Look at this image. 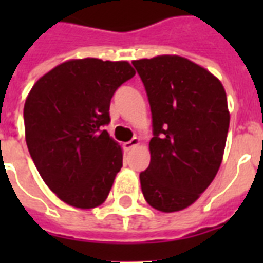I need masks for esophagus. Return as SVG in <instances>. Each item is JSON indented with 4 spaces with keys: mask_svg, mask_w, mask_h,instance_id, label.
Returning a JSON list of instances; mask_svg holds the SVG:
<instances>
[{
    "mask_svg": "<svg viewBox=\"0 0 263 263\" xmlns=\"http://www.w3.org/2000/svg\"><path fill=\"white\" fill-rule=\"evenodd\" d=\"M140 140L138 139V138H132L129 142H127V143H124V150L125 152H131L132 148H135L136 146H139Z\"/></svg>",
    "mask_w": 263,
    "mask_h": 263,
    "instance_id": "1",
    "label": "esophagus"
}]
</instances>
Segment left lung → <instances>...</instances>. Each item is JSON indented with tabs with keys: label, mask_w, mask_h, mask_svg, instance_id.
Returning <instances> with one entry per match:
<instances>
[{
	"label": "left lung",
	"mask_w": 263,
	"mask_h": 263,
	"mask_svg": "<svg viewBox=\"0 0 263 263\" xmlns=\"http://www.w3.org/2000/svg\"><path fill=\"white\" fill-rule=\"evenodd\" d=\"M152 109V160L140 173L146 202L164 213L192 204L220 169L229 128L222 84L180 55L132 61Z\"/></svg>",
	"instance_id": "obj_1"
}]
</instances>
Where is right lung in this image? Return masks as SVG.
I'll use <instances>...</instances> for the list:
<instances>
[{"label": "right lung", "instance_id": "add662e5", "mask_svg": "<svg viewBox=\"0 0 263 263\" xmlns=\"http://www.w3.org/2000/svg\"><path fill=\"white\" fill-rule=\"evenodd\" d=\"M135 71L127 61L69 60L31 88L24 103L30 156L46 185L73 208L92 209L109 195L123 152L109 136L116 90Z\"/></svg>", "mask_w": 263, "mask_h": 263}]
</instances>
